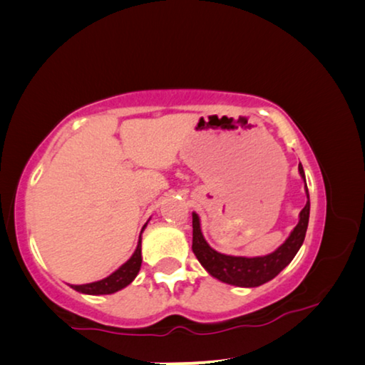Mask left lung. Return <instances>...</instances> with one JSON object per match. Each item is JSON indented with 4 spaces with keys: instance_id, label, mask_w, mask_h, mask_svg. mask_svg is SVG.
<instances>
[{
    "instance_id": "obj_1",
    "label": "left lung",
    "mask_w": 365,
    "mask_h": 365,
    "mask_svg": "<svg viewBox=\"0 0 365 365\" xmlns=\"http://www.w3.org/2000/svg\"><path fill=\"white\" fill-rule=\"evenodd\" d=\"M299 175L306 183L304 169L299 164ZM307 202L299 212L298 225L293 228L289 237L283 242L274 252L265 256L245 257V256H228L212 250L205 240L201 232L200 215L193 212V252L201 262L202 267L207 270L209 275L228 285L240 288H255L261 287L264 283L275 279L287 265L293 261L296 252L299 251L304 242L307 224H309V211H311V202H309V191L306 187Z\"/></svg>"
}]
</instances>
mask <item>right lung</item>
<instances>
[{
    "label": "right lung",
    "mask_w": 365,
    "mask_h": 365,
    "mask_svg": "<svg viewBox=\"0 0 365 365\" xmlns=\"http://www.w3.org/2000/svg\"><path fill=\"white\" fill-rule=\"evenodd\" d=\"M145 227L141 228V233H143ZM141 233L138 238L137 250H135L132 257L128 259L125 264H122L119 269L113 272V274L106 277V279H103L100 282H93V283H86V285H72V288L78 293L98 296V294H113L115 292H119V289L125 288L127 285H130V283L135 280V277L138 275L141 261H143V259H141Z\"/></svg>",
    "instance_id": "1"
}]
</instances>
